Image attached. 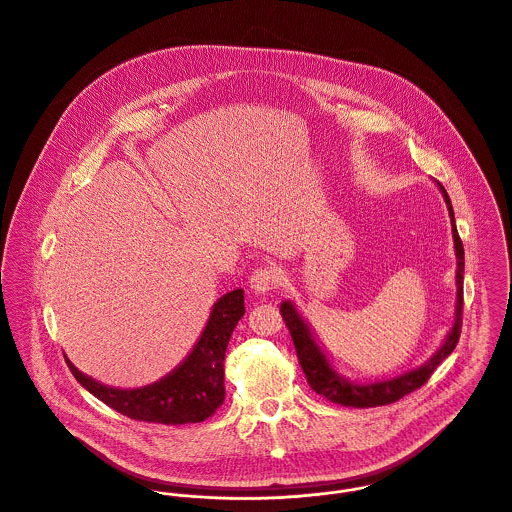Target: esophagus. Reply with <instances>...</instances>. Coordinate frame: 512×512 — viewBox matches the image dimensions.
I'll return each instance as SVG.
<instances>
[{"instance_id": "1", "label": "esophagus", "mask_w": 512, "mask_h": 512, "mask_svg": "<svg viewBox=\"0 0 512 512\" xmlns=\"http://www.w3.org/2000/svg\"><path fill=\"white\" fill-rule=\"evenodd\" d=\"M278 284H280V270L272 264L256 268L250 276V288L256 294H266V292L274 290Z\"/></svg>"}]
</instances>
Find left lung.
I'll use <instances>...</instances> for the list:
<instances>
[{
    "instance_id": "1",
    "label": "left lung",
    "mask_w": 512,
    "mask_h": 512,
    "mask_svg": "<svg viewBox=\"0 0 512 512\" xmlns=\"http://www.w3.org/2000/svg\"><path fill=\"white\" fill-rule=\"evenodd\" d=\"M447 208H449V216H451V226H453V240H455V254H457V304H455V324L447 336L445 343L439 347V351L427 361L423 363L419 369L407 371L395 379H387V381H377V383H351L347 379H343L338 375L330 361L326 359L324 351L318 347L316 340L312 338L310 328L304 324L302 316L298 314V310L294 308L292 302H282L280 306V314L290 330V336L294 341L300 365L306 373V379L310 383V387L326 397L332 403H340L343 407H377V405H389L399 401L401 397L409 395L411 391L419 389L421 385L427 383V379L431 377V373L437 369V365L451 355V351L455 349V345L459 343L461 336V326H463V274H465V250H463V242L459 238L457 226H455V214H453V206H451V198L447 194V190L439 184Z\"/></svg>"
}]
</instances>
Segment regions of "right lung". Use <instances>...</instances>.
I'll return each mask as SVG.
<instances>
[{"instance_id":"1","label":"right lung","mask_w":512,"mask_h":512,"mask_svg":"<svg viewBox=\"0 0 512 512\" xmlns=\"http://www.w3.org/2000/svg\"><path fill=\"white\" fill-rule=\"evenodd\" d=\"M244 316V292L224 294L190 355L161 381L141 389L107 387L81 373L69 359L75 379L97 399L135 421L184 425L200 423L224 403V355L230 336Z\"/></svg>"}]
</instances>
